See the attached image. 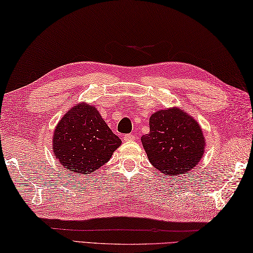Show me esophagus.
<instances>
[{"instance_id":"1","label":"esophagus","mask_w":253,"mask_h":253,"mask_svg":"<svg viewBox=\"0 0 253 253\" xmlns=\"http://www.w3.org/2000/svg\"><path fill=\"white\" fill-rule=\"evenodd\" d=\"M122 140L125 142H131V141L134 140V135H133V134H126V135H123Z\"/></svg>"}]
</instances>
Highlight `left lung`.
<instances>
[{"label": "left lung", "instance_id": "8db88e82", "mask_svg": "<svg viewBox=\"0 0 253 253\" xmlns=\"http://www.w3.org/2000/svg\"><path fill=\"white\" fill-rule=\"evenodd\" d=\"M141 141L151 164L173 176L196 168L206 146L199 123L177 107L152 114L149 134L143 135Z\"/></svg>", "mask_w": 253, "mask_h": 253}]
</instances>
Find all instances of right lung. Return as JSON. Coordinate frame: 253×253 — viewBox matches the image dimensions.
I'll list each match as a JSON object with an SVG mask.
<instances>
[{"mask_svg":"<svg viewBox=\"0 0 253 253\" xmlns=\"http://www.w3.org/2000/svg\"><path fill=\"white\" fill-rule=\"evenodd\" d=\"M120 145L98 109L85 102L70 108L52 134V154L61 168L79 175L101 168Z\"/></svg>","mask_w":253,"mask_h":253,"instance_id":"add662e5","label":"right lung"}]
</instances>
